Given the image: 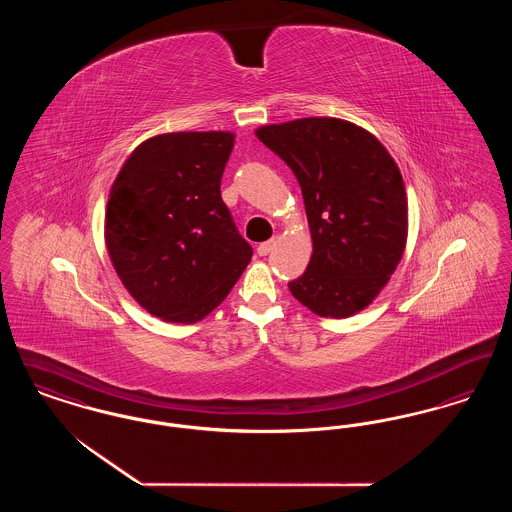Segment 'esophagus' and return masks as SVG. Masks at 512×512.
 I'll return each mask as SVG.
<instances>
[{
	"mask_svg": "<svg viewBox=\"0 0 512 512\" xmlns=\"http://www.w3.org/2000/svg\"><path fill=\"white\" fill-rule=\"evenodd\" d=\"M276 242H278V236H274V238H270L268 242H263V244H259V247H257V253L261 255V257H265V255H268L270 253V249L276 245Z\"/></svg>",
	"mask_w": 512,
	"mask_h": 512,
	"instance_id": "obj_1",
	"label": "esophagus"
}]
</instances>
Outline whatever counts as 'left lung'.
<instances>
[{"label":"left lung","mask_w":512,"mask_h":512,"mask_svg":"<svg viewBox=\"0 0 512 512\" xmlns=\"http://www.w3.org/2000/svg\"><path fill=\"white\" fill-rule=\"evenodd\" d=\"M255 136L286 161L305 201L313 255L290 292L318 317L361 313L390 282L409 234L405 182L390 151L336 117L265 124Z\"/></svg>","instance_id":"8db88e82"}]
</instances>
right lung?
Masks as SVG:
<instances>
[{"mask_svg":"<svg viewBox=\"0 0 512 512\" xmlns=\"http://www.w3.org/2000/svg\"><path fill=\"white\" fill-rule=\"evenodd\" d=\"M234 132H167L136 147L105 209V247L149 315L194 324L226 299L251 261L220 197Z\"/></svg>","mask_w":512,"mask_h":512,"instance_id":"right-lung-1","label":"right lung"}]
</instances>
